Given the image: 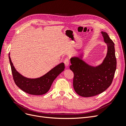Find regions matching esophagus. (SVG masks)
<instances>
[{
	"mask_svg": "<svg viewBox=\"0 0 126 126\" xmlns=\"http://www.w3.org/2000/svg\"><path fill=\"white\" fill-rule=\"evenodd\" d=\"M64 63L66 67H68L69 66V60L68 59H66L64 60Z\"/></svg>",
	"mask_w": 126,
	"mask_h": 126,
	"instance_id": "esophagus-1",
	"label": "esophagus"
}]
</instances>
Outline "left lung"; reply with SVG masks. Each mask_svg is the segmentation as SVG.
I'll list each match as a JSON object with an SVG mask.
<instances>
[{"label":"left lung","instance_id":"1","mask_svg":"<svg viewBox=\"0 0 126 126\" xmlns=\"http://www.w3.org/2000/svg\"><path fill=\"white\" fill-rule=\"evenodd\" d=\"M101 33L107 45V53L100 64L91 66L81 59V56L70 59V69L74 74V88L83 97L94 96L105 91L111 85L116 70L115 44L106 32Z\"/></svg>","mask_w":126,"mask_h":126}]
</instances>
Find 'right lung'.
Segmentation results:
<instances>
[{
	"label": "right lung",
	"mask_w": 126,
	"mask_h": 126,
	"mask_svg": "<svg viewBox=\"0 0 126 126\" xmlns=\"http://www.w3.org/2000/svg\"><path fill=\"white\" fill-rule=\"evenodd\" d=\"M11 72L16 85L22 91L32 95H42L47 93L50 89L54 80L64 69V64L62 63L53 68L47 74L35 79L24 77L16 70L11 62L9 54Z\"/></svg>",
	"instance_id": "add662e5"
}]
</instances>
